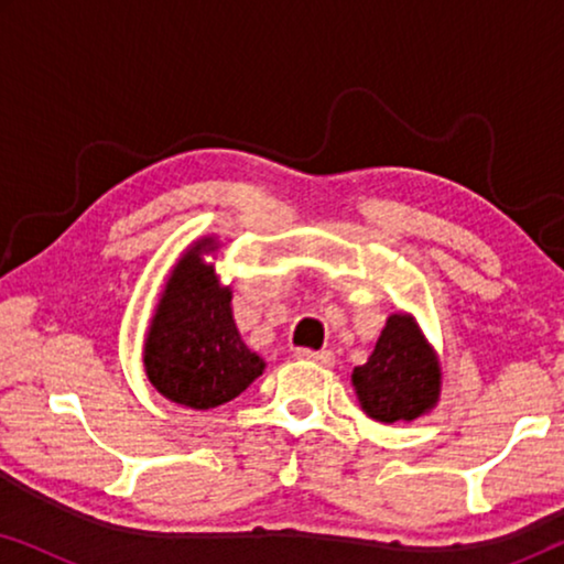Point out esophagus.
<instances>
[{"label":"esophagus","mask_w":564,"mask_h":564,"mask_svg":"<svg viewBox=\"0 0 564 564\" xmlns=\"http://www.w3.org/2000/svg\"><path fill=\"white\" fill-rule=\"evenodd\" d=\"M295 357H297V359H305V361H315V365H321V367H334V361H336L334 351H328V349H321V351L297 349Z\"/></svg>","instance_id":"obj_1"}]
</instances>
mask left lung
I'll return each mask as SVG.
<instances>
[{"label":"left lung","instance_id":"8db88e82","mask_svg":"<svg viewBox=\"0 0 564 564\" xmlns=\"http://www.w3.org/2000/svg\"><path fill=\"white\" fill-rule=\"evenodd\" d=\"M351 382L369 419L413 421L438 403L442 367L413 315L392 313L367 365L354 367Z\"/></svg>","mask_w":564,"mask_h":564}]
</instances>
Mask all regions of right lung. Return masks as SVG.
Returning a JSON list of instances; mask_svg holds the SVG:
<instances>
[{"mask_svg": "<svg viewBox=\"0 0 564 564\" xmlns=\"http://www.w3.org/2000/svg\"><path fill=\"white\" fill-rule=\"evenodd\" d=\"M215 251V238H199L182 253L143 344L149 382L166 400L195 411L238 398L267 367L238 334L230 311L234 292L205 261Z\"/></svg>", "mask_w": 564, "mask_h": 564, "instance_id": "right-lung-1", "label": "right lung"}]
</instances>
